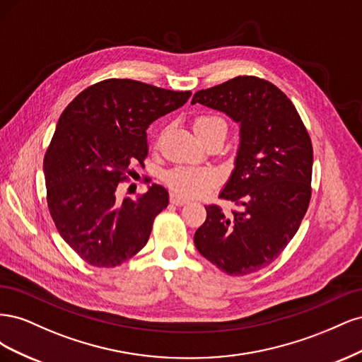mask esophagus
Segmentation results:
<instances>
[{
  "mask_svg": "<svg viewBox=\"0 0 362 362\" xmlns=\"http://www.w3.org/2000/svg\"><path fill=\"white\" fill-rule=\"evenodd\" d=\"M170 202H172L173 205H185V204L189 202V199L182 198V196L178 194V193H170Z\"/></svg>",
  "mask_w": 362,
  "mask_h": 362,
  "instance_id": "esophagus-1",
  "label": "esophagus"
}]
</instances>
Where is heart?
Here are the masks:
<instances>
[{"mask_svg":"<svg viewBox=\"0 0 362 362\" xmlns=\"http://www.w3.org/2000/svg\"><path fill=\"white\" fill-rule=\"evenodd\" d=\"M193 127L201 140H205L208 136L214 133L226 134L225 120L213 115L198 116L194 119ZM164 181L177 193L189 196V198H198V196L208 193L217 184V175L211 169L181 166L164 175Z\"/></svg>","mask_w":362,"mask_h":362,"instance_id":"heart-1","label":"heart"}]
</instances>
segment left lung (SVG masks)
Wrapping results in <instances>:
<instances>
[{"label":"left lung","instance_id":"obj_1","mask_svg":"<svg viewBox=\"0 0 362 362\" xmlns=\"http://www.w3.org/2000/svg\"><path fill=\"white\" fill-rule=\"evenodd\" d=\"M240 124L235 168L221 198L208 205L194 246L216 267L245 276L275 261L298 233L311 199L313 145L287 95L258 76L240 75L193 95Z\"/></svg>","mask_w":362,"mask_h":362}]
</instances>
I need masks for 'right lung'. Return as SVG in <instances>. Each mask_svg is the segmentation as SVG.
Listing matches in <instances>:
<instances>
[{
	"instance_id": "obj_1",
	"label": "right lung",
	"mask_w": 362,
	"mask_h": 362,
	"mask_svg": "<svg viewBox=\"0 0 362 362\" xmlns=\"http://www.w3.org/2000/svg\"><path fill=\"white\" fill-rule=\"evenodd\" d=\"M175 92L110 78L87 87L64 108L43 158L47 202L57 231L95 267H116L148 243L152 223L169 204L152 184L137 199H116L117 184L144 166L146 129L187 103Z\"/></svg>"
}]
</instances>
